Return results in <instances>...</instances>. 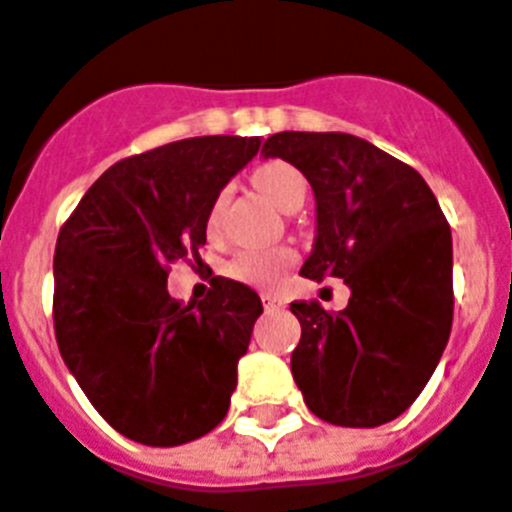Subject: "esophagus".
Returning <instances> with one entry per match:
<instances>
[{"mask_svg": "<svg viewBox=\"0 0 512 512\" xmlns=\"http://www.w3.org/2000/svg\"><path fill=\"white\" fill-rule=\"evenodd\" d=\"M260 299H263L265 309L283 307V299H281V296H276V294H260Z\"/></svg>", "mask_w": 512, "mask_h": 512, "instance_id": "obj_1", "label": "esophagus"}]
</instances>
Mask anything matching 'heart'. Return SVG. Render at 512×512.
<instances>
[{
    "mask_svg": "<svg viewBox=\"0 0 512 512\" xmlns=\"http://www.w3.org/2000/svg\"><path fill=\"white\" fill-rule=\"evenodd\" d=\"M252 184L268 197L270 203H276L286 213L302 208L304 197H307V179L302 176V171L286 161L260 163L252 171ZM223 200L226 197L218 195L213 208H210V229L218 226ZM291 265H294V252L286 247L247 249V252H239L236 257H231L229 265H226V276L239 283H247V286H273V283L281 281V276Z\"/></svg>",
    "mask_w": 512,
    "mask_h": 512,
    "instance_id": "b5f03b06",
    "label": "heart"
}]
</instances>
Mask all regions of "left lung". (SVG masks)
<instances>
[{"instance_id": "8db88e82", "label": "left lung", "mask_w": 512, "mask_h": 512, "mask_svg": "<svg viewBox=\"0 0 512 512\" xmlns=\"http://www.w3.org/2000/svg\"><path fill=\"white\" fill-rule=\"evenodd\" d=\"M263 156L289 161L315 192L302 276L351 289L341 312L291 302L304 403L338 427L393 422L429 382L453 325V236L437 197L409 163L346 132H278Z\"/></svg>"}]
</instances>
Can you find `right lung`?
Returning a JSON list of instances; mask_svg holds the SVG:
<instances>
[{"label":"right lung","mask_w":512,"mask_h":512,"mask_svg":"<svg viewBox=\"0 0 512 512\" xmlns=\"http://www.w3.org/2000/svg\"><path fill=\"white\" fill-rule=\"evenodd\" d=\"M260 137L161 145L103 171L64 221L54 252V336L93 409L153 448L216 429L263 302L213 278L203 302L166 289L169 265L200 260L210 208L257 156Z\"/></svg>","instance_id":"right-lung-1"}]
</instances>
